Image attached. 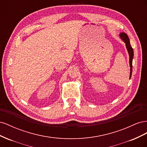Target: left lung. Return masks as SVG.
<instances>
[{"label": "left lung", "instance_id": "8db88e82", "mask_svg": "<svg viewBox=\"0 0 147 147\" xmlns=\"http://www.w3.org/2000/svg\"><path fill=\"white\" fill-rule=\"evenodd\" d=\"M119 37L121 38L123 42L125 43L126 44V47L127 48V50L128 52L129 56V65H130V77L129 79L131 77L132 75V59H133V57H134V51H133V49L130 44V41H129V38L127 35L124 33V32H121L119 34Z\"/></svg>", "mask_w": 147, "mask_h": 147}]
</instances>
